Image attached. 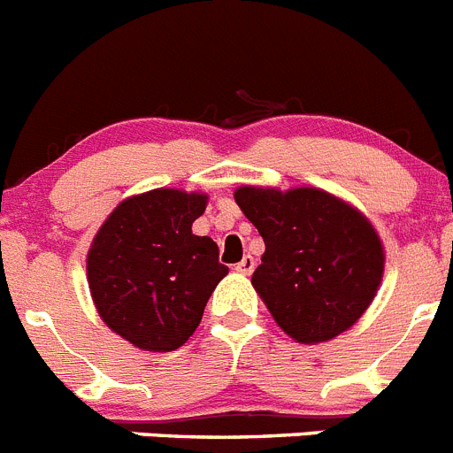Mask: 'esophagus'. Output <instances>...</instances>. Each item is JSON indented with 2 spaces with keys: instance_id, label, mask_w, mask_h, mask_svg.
Instances as JSON below:
<instances>
[{
  "instance_id": "esophagus-1",
  "label": "esophagus",
  "mask_w": 453,
  "mask_h": 453,
  "mask_svg": "<svg viewBox=\"0 0 453 453\" xmlns=\"http://www.w3.org/2000/svg\"><path fill=\"white\" fill-rule=\"evenodd\" d=\"M254 265H257V261H254V258L250 257V254H247V257L242 258L241 264L235 265V270H238V273H241V274H252L254 273Z\"/></svg>"
}]
</instances>
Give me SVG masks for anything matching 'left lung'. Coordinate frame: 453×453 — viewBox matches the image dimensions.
Listing matches in <instances>:
<instances>
[{"label":"left lung","instance_id":"left-lung-1","mask_svg":"<svg viewBox=\"0 0 453 453\" xmlns=\"http://www.w3.org/2000/svg\"><path fill=\"white\" fill-rule=\"evenodd\" d=\"M265 242L252 286L297 343H323L353 327L385 273V247L365 212L319 188L242 185L234 192Z\"/></svg>","mask_w":453,"mask_h":453}]
</instances>
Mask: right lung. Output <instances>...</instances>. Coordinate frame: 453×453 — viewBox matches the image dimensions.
I'll return each instance as SVG.
<instances>
[{
    "instance_id": "obj_1",
    "label": "right lung",
    "mask_w": 453,
    "mask_h": 453,
    "mask_svg": "<svg viewBox=\"0 0 453 453\" xmlns=\"http://www.w3.org/2000/svg\"><path fill=\"white\" fill-rule=\"evenodd\" d=\"M208 195L157 188L123 199L96 234L87 281L100 319L150 353L183 346L229 268L208 235L192 234Z\"/></svg>"
}]
</instances>
